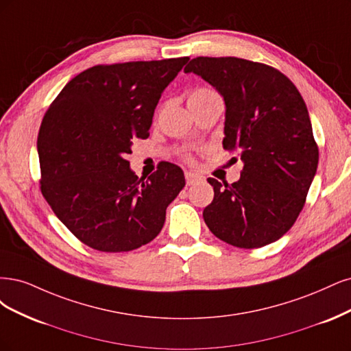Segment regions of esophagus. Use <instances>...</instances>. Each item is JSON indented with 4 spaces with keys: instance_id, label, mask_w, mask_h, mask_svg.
I'll list each match as a JSON object with an SVG mask.
<instances>
[{
    "instance_id": "esophagus-1",
    "label": "esophagus",
    "mask_w": 351,
    "mask_h": 351,
    "mask_svg": "<svg viewBox=\"0 0 351 351\" xmlns=\"http://www.w3.org/2000/svg\"><path fill=\"white\" fill-rule=\"evenodd\" d=\"M185 179H186V185L191 186L197 184L198 180H201V176L198 173H194V172H185Z\"/></svg>"
}]
</instances>
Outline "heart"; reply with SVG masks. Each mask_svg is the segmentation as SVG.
Here are the masks:
<instances>
[{
	"mask_svg": "<svg viewBox=\"0 0 351 351\" xmlns=\"http://www.w3.org/2000/svg\"><path fill=\"white\" fill-rule=\"evenodd\" d=\"M214 92H211L210 88H197V90H194V92H192L191 95H189V99L188 100H194V99H199V97H206V96H208V95H213Z\"/></svg>",
	"mask_w": 351,
	"mask_h": 351,
	"instance_id": "1",
	"label": "heart"
}]
</instances>
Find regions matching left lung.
Returning a JSON list of instances; mask_svg holds the SVG:
<instances>
[{
    "label": "left lung",
    "mask_w": 351,
    "mask_h": 351,
    "mask_svg": "<svg viewBox=\"0 0 351 351\" xmlns=\"http://www.w3.org/2000/svg\"><path fill=\"white\" fill-rule=\"evenodd\" d=\"M184 71L223 96V149L243 163L232 185L208 178L214 199L202 213L206 224L245 250L278 241L302 211L319 159L299 90L273 66L234 56H198Z\"/></svg>",
    "instance_id": "obj_1"
}]
</instances>
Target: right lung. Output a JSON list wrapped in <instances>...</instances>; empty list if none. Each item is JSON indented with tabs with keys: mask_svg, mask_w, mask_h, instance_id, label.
<instances>
[{
	"mask_svg": "<svg viewBox=\"0 0 351 351\" xmlns=\"http://www.w3.org/2000/svg\"><path fill=\"white\" fill-rule=\"evenodd\" d=\"M184 58L96 65L65 84L38 137L40 189L77 239L104 252H127L160 233L166 208L185 186L179 166L162 162L135 175L132 140L147 138L163 90Z\"/></svg>",
	"mask_w": 351,
	"mask_h": 351,
	"instance_id": "1",
	"label": "right lung"
}]
</instances>
